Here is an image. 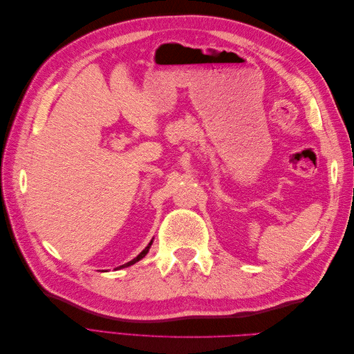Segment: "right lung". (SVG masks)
<instances>
[{"label": "right lung", "instance_id": "add662e5", "mask_svg": "<svg viewBox=\"0 0 354 354\" xmlns=\"http://www.w3.org/2000/svg\"><path fill=\"white\" fill-rule=\"evenodd\" d=\"M152 242H153V241H151V242H149V245L146 246V248H145V250H143V251H142L140 254H138V255L136 257V259H134V260H131V261H128L127 264H122V266H120V267H118V269H122V267H128V266H131V264L137 263L138 260H142V259H143V257H145V255H146V254L149 252V248H151V245H152Z\"/></svg>", "mask_w": 354, "mask_h": 354}]
</instances>
